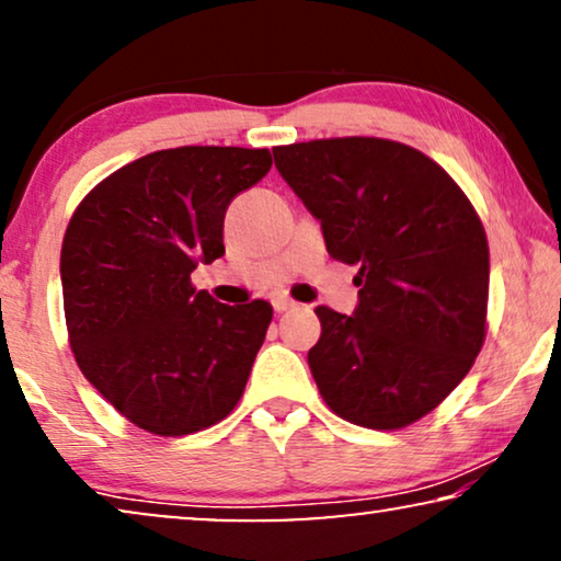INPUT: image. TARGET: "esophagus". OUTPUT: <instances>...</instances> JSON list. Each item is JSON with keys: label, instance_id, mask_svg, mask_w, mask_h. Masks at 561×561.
<instances>
[{"label": "esophagus", "instance_id": "34e87169", "mask_svg": "<svg viewBox=\"0 0 561 561\" xmlns=\"http://www.w3.org/2000/svg\"><path fill=\"white\" fill-rule=\"evenodd\" d=\"M273 309L278 311V313H283V311H290V309H296V304L290 301V298H283V296H278V298H275V301H273Z\"/></svg>", "mask_w": 561, "mask_h": 561}]
</instances>
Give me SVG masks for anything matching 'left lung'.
Here are the masks:
<instances>
[{"label": "left lung", "mask_w": 561, "mask_h": 561, "mask_svg": "<svg viewBox=\"0 0 561 561\" xmlns=\"http://www.w3.org/2000/svg\"><path fill=\"white\" fill-rule=\"evenodd\" d=\"M329 255L357 265L352 317L317 306L309 367L324 403L393 432L432 413L480 355L488 332L485 227L439 163L382 137L273 148Z\"/></svg>", "instance_id": "left-lung-1"}]
</instances>
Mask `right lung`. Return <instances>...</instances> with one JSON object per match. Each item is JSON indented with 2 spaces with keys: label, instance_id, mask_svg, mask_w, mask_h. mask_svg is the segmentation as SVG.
<instances>
[{
  "label": "right lung",
  "instance_id": "obj_1",
  "mask_svg": "<svg viewBox=\"0 0 561 561\" xmlns=\"http://www.w3.org/2000/svg\"><path fill=\"white\" fill-rule=\"evenodd\" d=\"M271 165L265 148L158 150L96 183L68 221L60 283L73 357L145 432H202L240 403L273 306L219 304L191 273L225 255L227 206Z\"/></svg>",
  "mask_w": 561,
  "mask_h": 561
}]
</instances>
